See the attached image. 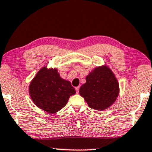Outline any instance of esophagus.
Masks as SVG:
<instances>
[{"label":"esophagus","instance_id":"1","mask_svg":"<svg viewBox=\"0 0 152 152\" xmlns=\"http://www.w3.org/2000/svg\"><path fill=\"white\" fill-rule=\"evenodd\" d=\"M75 90H76V91H77V93H79V91H80V86H77V87H76L75 88Z\"/></svg>","mask_w":152,"mask_h":152}]
</instances>
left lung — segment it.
<instances>
[{
    "label": "left lung",
    "mask_w": 152,
    "mask_h": 152,
    "mask_svg": "<svg viewBox=\"0 0 152 152\" xmlns=\"http://www.w3.org/2000/svg\"><path fill=\"white\" fill-rule=\"evenodd\" d=\"M79 93L88 107L103 111L115 103L119 94V84L111 69L102 65L88 74Z\"/></svg>",
    "instance_id": "obj_1"
}]
</instances>
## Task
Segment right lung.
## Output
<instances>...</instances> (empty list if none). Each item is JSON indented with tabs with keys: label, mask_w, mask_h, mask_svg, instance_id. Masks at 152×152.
<instances>
[{
	"label": "right lung",
	"mask_w": 152,
	"mask_h": 152,
	"mask_svg": "<svg viewBox=\"0 0 152 152\" xmlns=\"http://www.w3.org/2000/svg\"><path fill=\"white\" fill-rule=\"evenodd\" d=\"M29 95L37 107L55 114L66 105L75 89L70 82L61 77L56 68L42 67L31 80Z\"/></svg>",
	"instance_id": "obj_1"
}]
</instances>
